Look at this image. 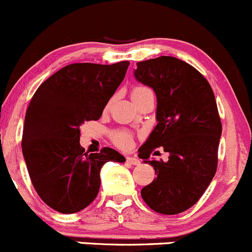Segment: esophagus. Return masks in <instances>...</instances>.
<instances>
[{
	"label": "esophagus",
	"mask_w": 252,
	"mask_h": 252,
	"mask_svg": "<svg viewBox=\"0 0 252 252\" xmlns=\"http://www.w3.org/2000/svg\"><path fill=\"white\" fill-rule=\"evenodd\" d=\"M126 163L131 164V165H139V164H140V159H139V158H136V157H126Z\"/></svg>",
	"instance_id": "1"
}]
</instances>
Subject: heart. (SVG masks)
Returning a JSON list of instances; mask_svg holds the SVG:
<instances>
[{
  "instance_id": "heart-1",
  "label": "heart",
  "mask_w": 252,
  "mask_h": 252,
  "mask_svg": "<svg viewBox=\"0 0 252 252\" xmlns=\"http://www.w3.org/2000/svg\"><path fill=\"white\" fill-rule=\"evenodd\" d=\"M148 93H152V91H151L150 88H147V87L136 86L134 87L133 91H131V97H133L134 101H137V100L141 99L144 95L148 94ZM110 104L111 101L108 102L106 107H110ZM112 141L117 147L126 148L130 146L131 141H133V135H131L130 131L128 130H117L112 134Z\"/></svg>"
}]
</instances>
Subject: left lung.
<instances>
[{
	"mask_svg": "<svg viewBox=\"0 0 252 252\" xmlns=\"http://www.w3.org/2000/svg\"><path fill=\"white\" fill-rule=\"evenodd\" d=\"M135 78L157 96L155 130L139 148V158L151 164L156 177L141 189L156 213L175 215L194 205L215 176L222 124L215 95L202 73L173 57L136 63ZM169 160L150 161L158 147Z\"/></svg>",
	"mask_w": 252,
	"mask_h": 252,
	"instance_id": "left-lung-1",
	"label": "left lung"
}]
</instances>
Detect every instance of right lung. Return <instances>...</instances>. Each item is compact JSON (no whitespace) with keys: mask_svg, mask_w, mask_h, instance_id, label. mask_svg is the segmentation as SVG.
<instances>
[{"mask_svg":"<svg viewBox=\"0 0 252 252\" xmlns=\"http://www.w3.org/2000/svg\"><path fill=\"white\" fill-rule=\"evenodd\" d=\"M128 66L129 62L71 63L46 79L29 104L21 140L24 159L37 194L59 213L87 208L99 193L101 166L126 160L110 147L84 152L79 126L101 117Z\"/></svg>","mask_w":252,"mask_h":252,"instance_id":"1","label":"right lung"}]
</instances>
